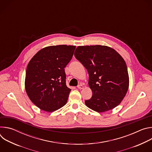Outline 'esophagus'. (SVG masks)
Returning <instances> with one entry per match:
<instances>
[{
  "label": "esophagus",
  "mask_w": 152,
  "mask_h": 152,
  "mask_svg": "<svg viewBox=\"0 0 152 152\" xmlns=\"http://www.w3.org/2000/svg\"><path fill=\"white\" fill-rule=\"evenodd\" d=\"M77 88L79 89H83V86L82 84H80V85H77Z\"/></svg>",
  "instance_id": "1"
}]
</instances>
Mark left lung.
Wrapping results in <instances>:
<instances>
[{
    "mask_svg": "<svg viewBox=\"0 0 152 152\" xmlns=\"http://www.w3.org/2000/svg\"><path fill=\"white\" fill-rule=\"evenodd\" d=\"M75 58L87 70L92 97L85 101L92 110L103 113L118 106L129 88L126 64L114 49L106 46H78Z\"/></svg>",
    "mask_w": 152,
    "mask_h": 152,
    "instance_id": "1",
    "label": "left lung"
}]
</instances>
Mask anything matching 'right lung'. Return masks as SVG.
<instances>
[{
  "instance_id": "add662e5",
  "label": "right lung",
  "mask_w": 152,
  "mask_h": 152,
  "mask_svg": "<svg viewBox=\"0 0 152 152\" xmlns=\"http://www.w3.org/2000/svg\"><path fill=\"white\" fill-rule=\"evenodd\" d=\"M76 46L58 45L43 48L29 61L25 90L39 109L56 111L66 104L71 89L66 85L64 68L72 59Z\"/></svg>"
}]
</instances>
